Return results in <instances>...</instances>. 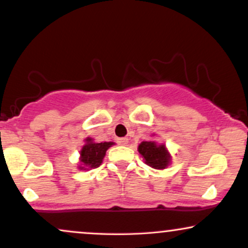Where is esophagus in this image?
I'll return each instance as SVG.
<instances>
[{"label": "esophagus", "mask_w": 248, "mask_h": 248, "mask_svg": "<svg viewBox=\"0 0 248 248\" xmlns=\"http://www.w3.org/2000/svg\"><path fill=\"white\" fill-rule=\"evenodd\" d=\"M118 144H120V146H127V144H128V139L127 138L118 139Z\"/></svg>", "instance_id": "obj_1"}]
</instances>
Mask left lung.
<instances>
[{
    "label": "left lung",
    "mask_w": 248,
    "mask_h": 248,
    "mask_svg": "<svg viewBox=\"0 0 248 248\" xmlns=\"http://www.w3.org/2000/svg\"><path fill=\"white\" fill-rule=\"evenodd\" d=\"M138 150L144 163L154 169H166L171 161V156L168 153L166 146L156 143L155 141L141 142Z\"/></svg>",
    "instance_id": "obj_1"
}]
</instances>
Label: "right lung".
<instances>
[{"mask_svg":"<svg viewBox=\"0 0 248 248\" xmlns=\"http://www.w3.org/2000/svg\"><path fill=\"white\" fill-rule=\"evenodd\" d=\"M114 142H100L96 143L93 139L87 138L86 143L84 144L80 150V166L78 168L80 170L95 169L102 163L107 149L112 147Z\"/></svg>","mask_w":248,"mask_h":248,"instance_id":"add662e5","label":"right lung"}]
</instances>
